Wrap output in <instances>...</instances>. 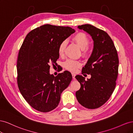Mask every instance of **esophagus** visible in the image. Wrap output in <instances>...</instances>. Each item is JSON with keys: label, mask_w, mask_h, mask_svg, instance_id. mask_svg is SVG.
Instances as JSON below:
<instances>
[{"label": "esophagus", "mask_w": 133, "mask_h": 133, "mask_svg": "<svg viewBox=\"0 0 133 133\" xmlns=\"http://www.w3.org/2000/svg\"><path fill=\"white\" fill-rule=\"evenodd\" d=\"M75 75H76V74H75V73H72V76H73V79H75Z\"/></svg>", "instance_id": "obj_1"}]
</instances>
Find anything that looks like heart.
I'll return each mask as SVG.
<instances>
[{
  "instance_id": "obj_1",
  "label": "heart",
  "mask_w": 133,
  "mask_h": 133,
  "mask_svg": "<svg viewBox=\"0 0 133 133\" xmlns=\"http://www.w3.org/2000/svg\"><path fill=\"white\" fill-rule=\"evenodd\" d=\"M73 41L82 50L83 55H86L87 54V49L89 45V40L87 36L83 33H79L75 34L73 38ZM66 42L63 41L59 44L58 47V53L60 55H62L65 49ZM64 67L68 70L71 71H75L82 65V64L78 60L74 59H68L64 62Z\"/></svg>"
}]
</instances>
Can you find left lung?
Segmentation results:
<instances>
[{"mask_svg":"<svg viewBox=\"0 0 133 133\" xmlns=\"http://www.w3.org/2000/svg\"><path fill=\"white\" fill-rule=\"evenodd\" d=\"M78 28L91 36L94 47L82 69V74H90L91 78L85 80L82 75L75 76L81 85L75 95L82 106L94 109L105 104L115 89L118 75V56L113 42L105 31L90 24Z\"/></svg>","mask_w":133,"mask_h":133,"instance_id":"left-lung-1","label":"left lung"}]
</instances>
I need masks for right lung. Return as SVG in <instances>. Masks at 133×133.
Listing matches in <instances>:
<instances>
[{"instance_id":"right-lung-1","label":"right lung","mask_w":133,"mask_h":133,"mask_svg":"<svg viewBox=\"0 0 133 133\" xmlns=\"http://www.w3.org/2000/svg\"><path fill=\"white\" fill-rule=\"evenodd\" d=\"M75 33L69 26L45 24L27 34L19 50L17 83L23 98L38 111L46 112L57 108L60 95L72 79L69 71L54 76L49 64L59 57V44Z\"/></svg>"}]
</instances>
